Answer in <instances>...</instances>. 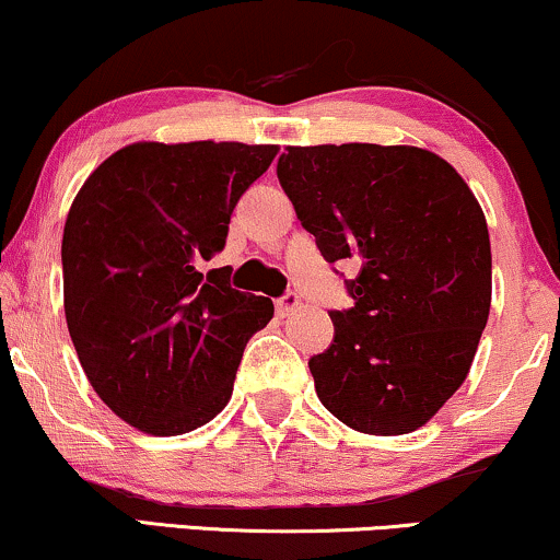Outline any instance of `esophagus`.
<instances>
[{
    "label": "esophagus",
    "mask_w": 560,
    "mask_h": 560,
    "mask_svg": "<svg viewBox=\"0 0 560 560\" xmlns=\"http://www.w3.org/2000/svg\"><path fill=\"white\" fill-rule=\"evenodd\" d=\"M275 308H278L280 316L295 314V311H301V298H298L295 293H285L282 298H278V303H275Z\"/></svg>",
    "instance_id": "34e87169"
}]
</instances>
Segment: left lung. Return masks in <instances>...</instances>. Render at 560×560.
Wrapping results in <instances>:
<instances>
[{
  "label": "left lung",
  "instance_id": "left-lung-1",
  "mask_svg": "<svg viewBox=\"0 0 560 560\" xmlns=\"http://www.w3.org/2000/svg\"><path fill=\"white\" fill-rule=\"evenodd\" d=\"M278 179L326 262L358 259L354 306L308 360L316 394L365 434L424 427L466 381L491 308L483 210L445 159L417 147H288Z\"/></svg>",
  "mask_w": 560,
  "mask_h": 560
}]
</instances>
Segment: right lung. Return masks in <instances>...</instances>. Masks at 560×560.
I'll return each mask as SVG.
<instances>
[{"label":"right lung","mask_w":560,"mask_h":560,"mask_svg":"<svg viewBox=\"0 0 560 560\" xmlns=\"http://www.w3.org/2000/svg\"><path fill=\"white\" fill-rule=\"evenodd\" d=\"M278 147L138 141L94 170L61 242L63 311L94 394L154 438L208 424L234 390L270 298L238 293L223 249L236 202Z\"/></svg>","instance_id":"add662e5"}]
</instances>
